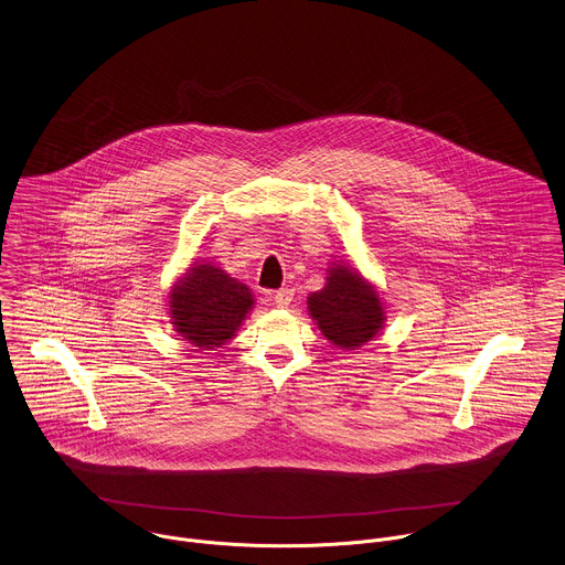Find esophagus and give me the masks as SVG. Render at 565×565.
Instances as JSON below:
<instances>
[{"instance_id": "34e87169", "label": "esophagus", "mask_w": 565, "mask_h": 565, "mask_svg": "<svg viewBox=\"0 0 565 565\" xmlns=\"http://www.w3.org/2000/svg\"><path fill=\"white\" fill-rule=\"evenodd\" d=\"M291 300H294V291L291 289H280V291L274 294V302H276L278 309H287L291 305Z\"/></svg>"}]
</instances>
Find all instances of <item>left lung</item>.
<instances>
[{"label": "left lung", "mask_w": 565, "mask_h": 565, "mask_svg": "<svg viewBox=\"0 0 565 565\" xmlns=\"http://www.w3.org/2000/svg\"><path fill=\"white\" fill-rule=\"evenodd\" d=\"M326 271L323 289L307 300L309 316L332 345L359 350L385 323L383 300L376 287L345 263H332Z\"/></svg>", "instance_id": "left-lung-1"}]
</instances>
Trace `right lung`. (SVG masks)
Returning a JSON list of instances; mask_svg holds the SVG:
<instances>
[{
    "mask_svg": "<svg viewBox=\"0 0 565 565\" xmlns=\"http://www.w3.org/2000/svg\"><path fill=\"white\" fill-rule=\"evenodd\" d=\"M252 307V291L213 263H193L169 291L175 332L200 350L228 343Z\"/></svg>",
    "mask_w": 565,
    "mask_h": 565,
    "instance_id": "right-lung-1",
    "label": "right lung"
}]
</instances>
